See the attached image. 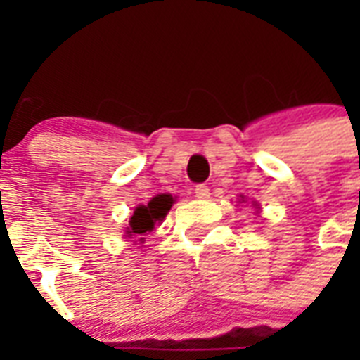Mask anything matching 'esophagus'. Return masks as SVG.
Listing matches in <instances>:
<instances>
[{"label":"esophagus","mask_w":360,"mask_h":360,"mask_svg":"<svg viewBox=\"0 0 360 360\" xmlns=\"http://www.w3.org/2000/svg\"><path fill=\"white\" fill-rule=\"evenodd\" d=\"M195 195H196V198L205 200V198H209V195H211V191H209V187L205 186V184H200V186H196Z\"/></svg>","instance_id":"esophagus-1"}]
</instances>
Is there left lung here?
<instances>
[{
  "label": "left lung",
  "instance_id": "8db88e82",
  "mask_svg": "<svg viewBox=\"0 0 360 360\" xmlns=\"http://www.w3.org/2000/svg\"><path fill=\"white\" fill-rule=\"evenodd\" d=\"M241 198H243V196H241Z\"/></svg>",
  "mask_w": 360,
  "mask_h": 360
}]
</instances>
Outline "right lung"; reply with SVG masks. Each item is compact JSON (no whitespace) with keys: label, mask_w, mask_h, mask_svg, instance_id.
Masks as SVG:
<instances>
[{"label":"right lung","mask_w":360,"mask_h":360,"mask_svg":"<svg viewBox=\"0 0 360 360\" xmlns=\"http://www.w3.org/2000/svg\"><path fill=\"white\" fill-rule=\"evenodd\" d=\"M173 203L174 200L171 195H157L155 198L149 200L148 205H139L129 218V227H126L124 236L139 238V241H144L142 236L151 232L155 225L160 224L165 214L169 212Z\"/></svg>","instance_id":"right-lung-1"}]
</instances>
